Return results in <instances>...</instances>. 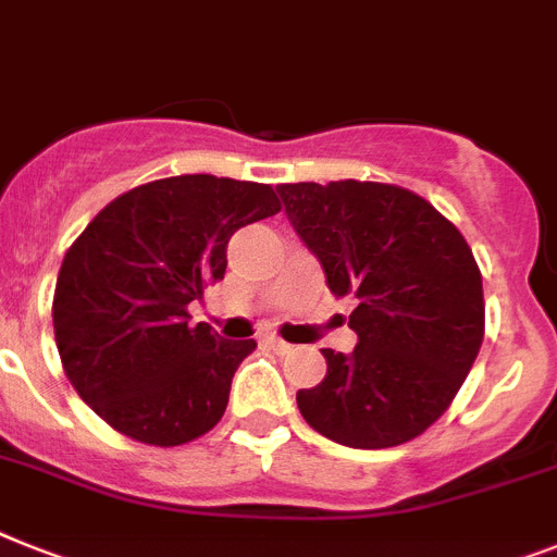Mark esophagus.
Instances as JSON below:
<instances>
[{
	"instance_id": "obj_1",
	"label": "esophagus",
	"mask_w": 557,
	"mask_h": 557,
	"mask_svg": "<svg viewBox=\"0 0 557 557\" xmlns=\"http://www.w3.org/2000/svg\"><path fill=\"white\" fill-rule=\"evenodd\" d=\"M264 344H268L270 350H275V352H289V350H293V347H289L287 342H282L278 335H268V338H264Z\"/></svg>"
}]
</instances>
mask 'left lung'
I'll use <instances>...</instances> for the list:
<instances>
[{
  "label": "left lung",
  "mask_w": 557,
  "mask_h": 557,
  "mask_svg": "<svg viewBox=\"0 0 557 557\" xmlns=\"http://www.w3.org/2000/svg\"><path fill=\"white\" fill-rule=\"evenodd\" d=\"M275 190L330 293L358 301L356 350H321L327 375L298 389V410L344 447L407 444L447 412L484 342V287L470 245L404 187L344 178Z\"/></svg>",
  "instance_id": "1"
}]
</instances>
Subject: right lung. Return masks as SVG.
<instances>
[{
  "label": "right lung",
  "mask_w": 557,
  "mask_h": 557,
  "mask_svg": "<svg viewBox=\"0 0 557 557\" xmlns=\"http://www.w3.org/2000/svg\"><path fill=\"white\" fill-rule=\"evenodd\" d=\"M278 210L270 185L207 173L147 182L99 210L64 252L53 293L64 375L96 416L153 447L222 421L256 342L190 324L187 305L224 278L230 236Z\"/></svg>",
  "instance_id": "1"
}]
</instances>
